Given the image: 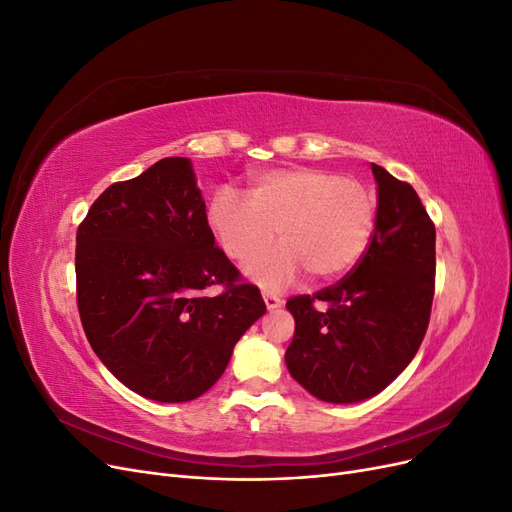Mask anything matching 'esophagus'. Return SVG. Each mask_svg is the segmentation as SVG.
I'll return each instance as SVG.
<instances>
[{
  "label": "esophagus",
  "instance_id": "esophagus-1",
  "mask_svg": "<svg viewBox=\"0 0 512 512\" xmlns=\"http://www.w3.org/2000/svg\"><path fill=\"white\" fill-rule=\"evenodd\" d=\"M262 299H265V305H267V309L269 312H273V309H280L282 307V299L280 297H275V294H262Z\"/></svg>",
  "mask_w": 512,
  "mask_h": 512
}]
</instances>
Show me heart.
<instances>
[{"label":"heart","instance_id":"b5f03b06","mask_svg":"<svg viewBox=\"0 0 512 512\" xmlns=\"http://www.w3.org/2000/svg\"><path fill=\"white\" fill-rule=\"evenodd\" d=\"M374 198L361 183L320 168H280L254 177L250 200L215 192L207 222L222 252L245 260L278 228L283 243L245 262V275L280 292L307 269L333 280L356 265L374 230Z\"/></svg>","mask_w":512,"mask_h":512}]
</instances>
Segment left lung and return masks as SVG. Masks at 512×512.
Returning <instances> with one entry per match:
<instances>
[{
  "instance_id": "left-lung-1",
  "label": "left lung",
  "mask_w": 512,
  "mask_h": 512,
  "mask_svg": "<svg viewBox=\"0 0 512 512\" xmlns=\"http://www.w3.org/2000/svg\"><path fill=\"white\" fill-rule=\"evenodd\" d=\"M371 173L376 230L359 265L314 297L286 303L294 316L286 367L329 404H359L386 389L414 359L431 314L436 226L410 183L378 164Z\"/></svg>"
}]
</instances>
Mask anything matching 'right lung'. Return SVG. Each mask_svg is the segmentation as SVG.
Wrapping results in <instances>:
<instances>
[{
  "instance_id": "obj_1",
  "label": "right lung",
  "mask_w": 512,
  "mask_h": 512,
  "mask_svg": "<svg viewBox=\"0 0 512 512\" xmlns=\"http://www.w3.org/2000/svg\"><path fill=\"white\" fill-rule=\"evenodd\" d=\"M213 283L227 290L205 298ZM76 299L106 369L162 404L207 393L267 312L215 247L190 158H164L98 196L76 230Z\"/></svg>"
}]
</instances>
